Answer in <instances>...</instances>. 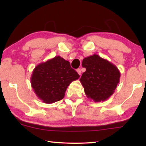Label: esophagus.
I'll return each instance as SVG.
<instances>
[{"label": "esophagus", "mask_w": 146, "mask_h": 146, "mask_svg": "<svg viewBox=\"0 0 146 146\" xmlns=\"http://www.w3.org/2000/svg\"><path fill=\"white\" fill-rule=\"evenodd\" d=\"M76 72H78V74L79 75H81V70L80 69V68H78V69H77L76 70Z\"/></svg>", "instance_id": "1"}]
</instances>
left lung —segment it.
Instances as JSON below:
<instances>
[{"mask_svg":"<svg viewBox=\"0 0 146 146\" xmlns=\"http://www.w3.org/2000/svg\"><path fill=\"white\" fill-rule=\"evenodd\" d=\"M82 67L86 72L80 81L87 98L95 102L108 99L114 92L119 82L120 72L113 64L98 54L85 58Z\"/></svg>","mask_w":146,"mask_h":146,"instance_id":"left-lung-1","label":"left lung"}]
</instances>
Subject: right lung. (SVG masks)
Returning a JSON list of instances; mask_svg holds the SVG:
<instances>
[{"mask_svg": "<svg viewBox=\"0 0 146 146\" xmlns=\"http://www.w3.org/2000/svg\"><path fill=\"white\" fill-rule=\"evenodd\" d=\"M79 77L68 61L57 56L35 67L31 78V86L40 100L52 104L63 99L68 86Z\"/></svg>", "mask_w": 146, "mask_h": 146, "instance_id": "obj_1", "label": "right lung"}]
</instances>
